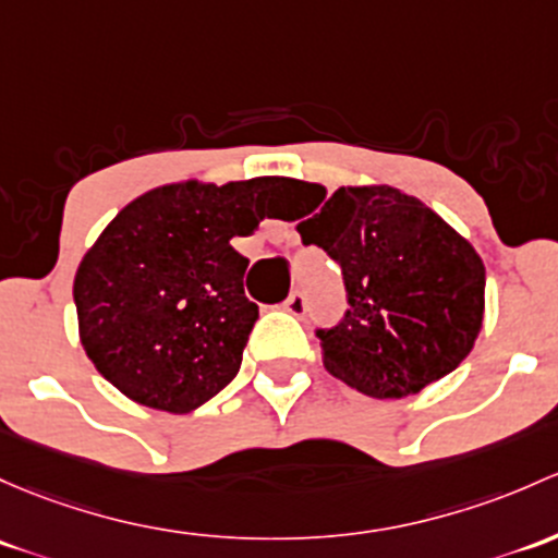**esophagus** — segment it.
<instances>
[{"instance_id": "esophagus-1", "label": "esophagus", "mask_w": 558, "mask_h": 558, "mask_svg": "<svg viewBox=\"0 0 558 558\" xmlns=\"http://www.w3.org/2000/svg\"><path fill=\"white\" fill-rule=\"evenodd\" d=\"M286 313H291L294 318H302L304 313H307V299H304V294H299V291H294L289 299H286Z\"/></svg>"}]
</instances>
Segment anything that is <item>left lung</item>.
Returning a JSON list of instances; mask_svg holds the SVG:
<instances>
[{"label": "left lung", "instance_id": "8db88e82", "mask_svg": "<svg viewBox=\"0 0 558 558\" xmlns=\"http://www.w3.org/2000/svg\"><path fill=\"white\" fill-rule=\"evenodd\" d=\"M318 195L304 243L342 267L350 310L318 331L328 374L368 398H407L454 372L484 324V262L468 238L390 184ZM302 214V216H307ZM296 216V219H302Z\"/></svg>", "mask_w": 558, "mask_h": 558}]
</instances>
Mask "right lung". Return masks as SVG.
I'll return each mask as SVG.
<instances>
[{"label":"right lung","mask_w":558,"mask_h":558,"mask_svg":"<svg viewBox=\"0 0 558 558\" xmlns=\"http://www.w3.org/2000/svg\"><path fill=\"white\" fill-rule=\"evenodd\" d=\"M294 179L155 186L104 227L74 275L80 342L141 407L186 414L232 383L259 307L232 248L275 216Z\"/></svg>","instance_id":"add662e5"}]
</instances>
